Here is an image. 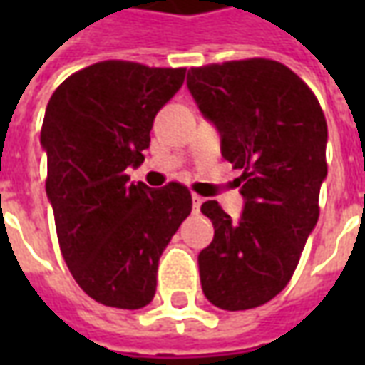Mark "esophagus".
<instances>
[{"label": "esophagus", "instance_id": "esophagus-1", "mask_svg": "<svg viewBox=\"0 0 365 365\" xmlns=\"http://www.w3.org/2000/svg\"><path fill=\"white\" fill-rule=\"evenodd\" d=\"M193 211L195 213H199V209H201V203H203V197L201 195H197V193H193Z\"/></svg>", "mask_w": 365, "mask_h": 365}]
</instances>
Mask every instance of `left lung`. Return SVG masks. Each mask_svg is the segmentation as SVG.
<instances>
[{"label": "left lung", "instance_id": "obj_1", "mask_svg": "<svg viewBox=\"0 0 365 365\" xmlns=\"http://www.w3.org/2000/svg\"><path fill=\"white\" fill-rule=\"evenodd\" d=\"M187 88L221 133L222 158L242 172L246 201L238 221L217 201L201 205L215 227L199 254L201 287L219 309H254L289 283L319 221L327 119L311 88L269 58L191 68Z\"/></svg>", "mask_w": 365, "mask_h": 365}]
</instances>
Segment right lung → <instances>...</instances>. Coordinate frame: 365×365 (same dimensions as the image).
<instances>
[{
  "instance_id": "1",
  "label": "right lung",
  "mask_w": 365,
  "mask_h": 365,
  "mask_svg": "<svg viewBox=\"0 0 365 365\" xmlns=\"http://www.w3.org/2000/svg\"><path fill=\"white\" fill-rule=\"evenodd\" d=\"M185 80V68L105 60L52 93L41 143L62 258L97 303L140 309L156 293L160 256L191 213V193L170 182L130 183L150 146L156 113Z\"/></svg>"
}]
</instances>
